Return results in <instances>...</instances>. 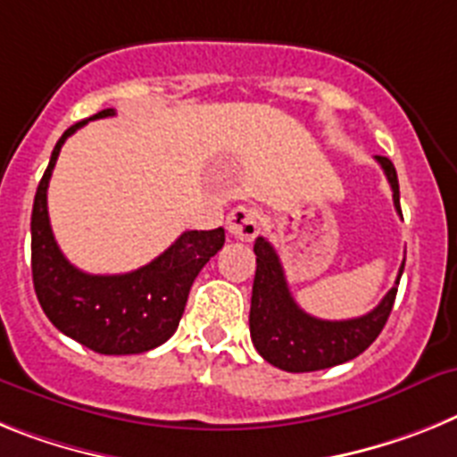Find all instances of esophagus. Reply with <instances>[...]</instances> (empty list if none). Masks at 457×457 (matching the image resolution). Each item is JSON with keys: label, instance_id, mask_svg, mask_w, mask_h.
I'll return each mask as SVG.
<instances>
[{"label": "esophagus", "instance_id": "obj_1", "mask_svg": "<svg viewBox=\"0 0 457 457\" xmlns=\"http://www.w3.org/2000/svg\"><path fill=\"white\" fill-rule=\"evenodd\" d=\"M228 232L232 234L234 239L241 241H253L260 232V216L251 206H234L232 212L228 213Z\"/></svg>", "mask_w": 457, "mask_h": 457}]
</instances>
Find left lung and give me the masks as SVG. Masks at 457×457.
<instances>
[{
	"label": "left lung",
	"instance_id": "left-lung-1",
	"mask_svg": "<svg viewBox=\"0 0 457 457\" xmlns=\"http://www.w3.org/2000/svg\"><path fill=\"white\" fill-rule=\"evenodd\" d=\"M386 174L391 190H394V204L400 212V188L398 174L394 162L384 156H375ZM257 269L253 280L251 299V338L255 349L271 366L287 372H312L324 368L340 366L345 361H352L366 352L375 338L382 333L391 308H394L398 283L403 276L404 262L400 264L395 285L386 292L379 305L366 315L354 320H320L301 311L285 280L280 257L273 251L264 237L255 239Z\"/></svg>",
	"mask_w": 457,
	"mask_h": 457
}]
</instances>
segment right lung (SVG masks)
I'll return each mask as SVG.
<instances>
[{
    "instance_id": "1",
    "label": "right lung",
    "mask_w": 457,
    "mask_h": 457,
    "mask_svg": "<svg viewBox=\"0 0 457 457\" xmlns=\"http://www.w3.org/2000/svg\"><path fill=\"white\" fill-rule=\"evenodd\" d=\"M101 110L59 137L31 209V278L47 320L69 338L98 354H142L177 331L197 273L225 244V229H190L154 262L119 276H91L75 269L54 241L47 216V184L62 145Z\"/></svg>"
}]
</instances>
